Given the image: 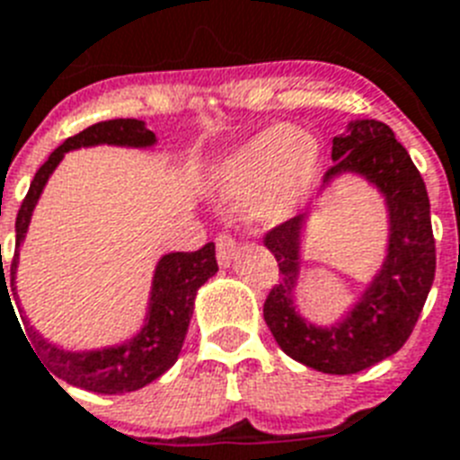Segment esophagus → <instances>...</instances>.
<instances>
[{"label":"esophagus","mask_w":460,"mask_h":460,"mask_svg":"<svg viewBox=\"0 0 460 460\" xmlns=\"http://www.w3.org/2000/svg\"><path fill=\"white\" fill-rule=\"evenodd\" d=\"M215 245H217V261L219 266H229L231 261L236 260L238 254V245L236 241L229 236V234H219L217 241H215Z\"/></svg>","instance_id":"obj_1"}]
</instances>
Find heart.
<instances>
[{"instance_id":"heart-1","label":"heart","mask_w":460,"mask_h":460,"mask_svg":"<svg viewBox=\"0 0 460 460\" xmlns=\"http://www.w3.org/2000/svg\"><path fill=\"white\" fill-rule=\"evenodd\" d=\"M318 172V146L295 128H271L222 158L212 191L231 208L250 206L261 226L288 222Z\"/></svg>"}]
</instances>
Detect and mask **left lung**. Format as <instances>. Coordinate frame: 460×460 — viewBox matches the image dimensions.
<instances>
[{
  "label": "left lung",
  "instance_id": "left-lung-1",
  "mask_svg": "<svg viewBox=\"0 0 460 460\" xmlns=\"http://www.w3.org/2000/svg\"><path fill=\"white\" fill-rule=\"evenodd\" d=\"M332 161L323 189L350 172L384 196V264L341 320L330 327L308 323L295 304L308 215H296L264 236L280 269L264 302V320L292 360L323 374H355L397 353L414 330L435 280V238L426 182L385 123L350 121L346 133L332 140Z\"/></svg>",
  "mask_w": 460,
  "mask_h": 460
}]
</instances>
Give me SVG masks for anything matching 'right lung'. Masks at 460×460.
Returning <instances> with one entry per match:
<instances>
[{
  "instance_id": "1",
  "label": "right lung",
  "mask_w": 460,
  "mask_h": 460,
  "mask_svg": "<svg viewBox=\"0 0 460 460\" xmlns=\"http://www.w3.org/2000/svg\"><path fill=\"white\" fill-rule=\"evenodd\" d=\"M98 145L146 149V146L156 145V135L146 128L145 121H137V119H111V121L93 123L86 130H81L75 137H67L63 145L58 146L34 175L30 191H27L21 210H18V217H15V254L13 261H11V289H15L18 250H21V243L25 241L34 206H37L49 177L53 175V171L67 152ZM215 273H217L215 243H208L196 252L164 254L158 260L152 278L145 325L140 327L135 337L117 343V346H105V349L95 350H65L41 337L32 325H27L25 341L27 338L31 339L33 346L30 349L37 350L34 355L41 362V367L46 364V372H53L58 379L67 381L69 385L100 393V395H121V393L140 391L175 365L177 355L182 350L184 337H187L189 320L194 314L196 292ZM2 288H6L4 278L0 280V289ZM6 295H9V289H6Z\"/></svg>"
}]
</instances>
